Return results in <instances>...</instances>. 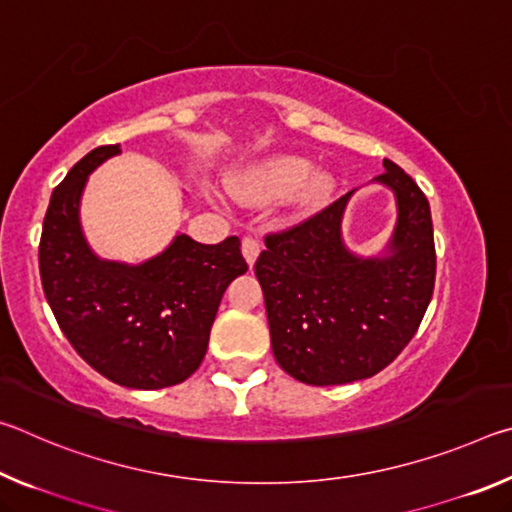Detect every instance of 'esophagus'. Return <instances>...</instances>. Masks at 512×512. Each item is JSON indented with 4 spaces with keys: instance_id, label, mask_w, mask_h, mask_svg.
Returning <instances> with one entry per match:
<instances>
[{
    "instance_id": "esophagus-1",
    "label": "esophagus",
    "mask_w": 512,
    "mask_h": 512,
    "mask_svg": "<svg viewBox=\"0 0 512 512\" xmlns=\"http://www.w3.org/2000/svg\"><path fill=\"white\" fill-rule=\"evenodd\" d=\"M259 250H262V244H259V239L253 235H246L241 239V253H244L248 266H253L259 257Z\"/></svg>"
}]
</instances>
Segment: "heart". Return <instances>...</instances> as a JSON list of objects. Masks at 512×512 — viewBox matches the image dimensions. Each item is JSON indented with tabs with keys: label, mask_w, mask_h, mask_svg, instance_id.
<instances>
[{
	"label": "heart",
	"mask_w": 512,
	"mask_h": 512,
	"mask_svg": "<svg viewBox=\"0 0 512 512\" xmlns=\"http://www.w3.org/2000/svg\"><path fill=\"white\" fill-rule=\"evenodd\" d=\"M230 192L246 205H268L293 194L298 212H314L332 196L334 178L327 171H311L305 155L277 153L235 173Z\"/></svg>",
	"instance_id": "b5f03b06"
}]
</instances>
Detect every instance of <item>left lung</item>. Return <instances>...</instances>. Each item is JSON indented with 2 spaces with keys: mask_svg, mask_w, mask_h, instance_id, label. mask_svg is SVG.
Wrapping results in <instances>:
<instances>
[{
  "mask_svg": "<svg viewBox=\"0 0 512 512\" xmlns=\"http://www.w3.org/2000/svg\"><path fill=\"white\" fill-rule=\"evenodd\" d=\"M375 183L397 203L386 255L359 257L343 244L348 192L307 221L266 235L255 262L273 357L302 384L377 375L409 345L431 302L436 248L427 196L391 160Z\"/></svg>",
  "mask_w": 512,
  "mask_h": 512,
  "instance_id": "left-lung-1",
  "label": "left lung"
}]
</instances>
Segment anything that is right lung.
Instances as JSON below:
<instances>
[{
  "instance_id": "obj_1",
  "label": "right lung",
  "mask_w": 512,
  "mask_h": 512,
  "mask_svg": "<svg viewBox=\"0 0 512 512\" xmlns=\"http://www.w3.org/2000/svg\"><path fill=\"white\" fill-rule=\"evenodd\" d=\"M119 153V144L99 146L54 189L38 248L40 280L83 361L119 386L155 391L201 366L223 293L248 264L239 237L207 246L176 235L142 264L94 255L79 221L81 196L90 173Z\"/></svg>"
}]
</instances>
